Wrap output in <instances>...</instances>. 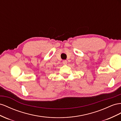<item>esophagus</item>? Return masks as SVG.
<instances>
[{
	"instance_id": "1",
	"label": "esophagus",
	"mask_w": 121,
	"mask_h": 121,
	"mask_svg": "<svg viewBox=\"0 0 121 121\" xmlns=\"http://www.w3.org/2000/svg\"><path fill=\"white\" fill-rule=\"evenodd\" d=\"M62 63H63V64H64V65H65V64H67V61L66 60H63V62H62Z\"/></svg>"
}]
</instances>
